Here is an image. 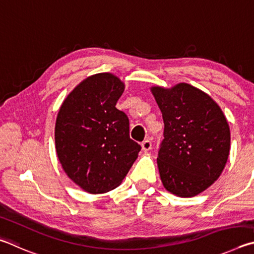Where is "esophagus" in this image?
Returning a JSON list of instances; mask_svg holds the SVG:
<instances>
[{
    "instance_id": "1",
    "label": "esophagus",
    "mask_w": 254,
    "mask_h": 254,
    "mask_svg": "<svg viewBox=\"0 0 254 254\" xmlns=\"http://www.w3.org/2000/svg\"><path fill=\"white\" fill-rule=\"evenodd\" d=\"M152 141H150L149 139H146L144 140L143 143H141V147H143V150H145V152H147V150L152 149Z\"/></svg>"
}]
</instances>
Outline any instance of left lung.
I'll return each mask as SVG.
<instances>
[{
  "label": "left lung",
  "instance_id": "1",
  "mask_svg": "<svg viewBox=\"0 0 254 254\" xmlns=\"http://www.w3.org/2000/svg\"><path fill=\"white\" fill-rule=\"evenodd\" d=\"M164 120L157 165L164 188L181 197L219 179L230 152V128L216 102L188 83L152 88Z\"/></svg>",
  "mask_w": 254,
  "mask_h": 254
}]
</instances>
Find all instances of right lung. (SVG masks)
Returning a JSON list of instances; mask_svg holds the SVG:
<instances>
[{
	"instance_id": "1",
	"label": "right lung",
	"mask_w": 254,
	"mask_h": 254,
	"mask_svg": "<svg viewBox=\"0 0 254 254\" xmlns=\"http://www.w3.org/2000/svg\"><path fill=\"white\" fill-rule=\"evenodd\" d=\"M124 88L111 73L91 75L70 92L58 114V158L66 175L89 193L117 188L141 149L130 138L127 115L116 108Z\"/></svg>"
}]
</instances>
